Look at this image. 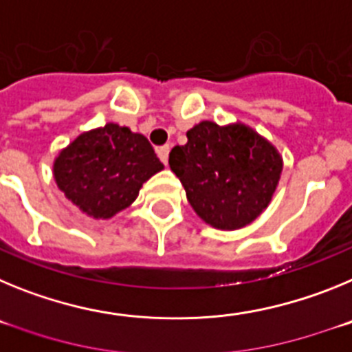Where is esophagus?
Wrapping results in <instances>:
<instances>
[{
    "mask_svg": "<svg viewBox=\"0 0 352 352\" xmlns=\"http://www.w3.org/2000/svg\"><path fill=\"white\" fill-rule=\"evenodd\" d=\"M169 151H170L169 144L160 146V148H157V155H158V158H160V160L164 162V164H166V166H167V160H169Z\"/></svg>",
    "mask_w": 352,
    "mask_h": 352,
    "instance_id": "obj_1",
    "label": "esophagus"
}]
</instances>
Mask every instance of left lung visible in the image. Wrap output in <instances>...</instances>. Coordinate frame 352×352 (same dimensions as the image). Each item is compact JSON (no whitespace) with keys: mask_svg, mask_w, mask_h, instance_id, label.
Here are the masks:
<instances>
[{"mask_svg":"<svg viewBox=\"0 0 352 352\" xmlns=\"http://www.w3.org/2000/svg\"><path fill=\"white\" fill-rule=\"evenodd\" d=\"M186 138L170 149L169 166L195 213L220 231L254 222L280 179L284 162L275 146L243 123L201 121Z\"/></svg>","mask_w":352,"mask_h":352,"instance_id":"8db88e82","label":"left lung"}]
</instances>
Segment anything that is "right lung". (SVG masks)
I'll list each match as a JSON object with an SVG mask.
<instances>
[{"label":"right lung","instance_id":"add662e5","mask_svg":"<svg viewBox=\"0 0 352 352\" xmlns=\"http://www.w3.org/2000/svg\"><path fill=\"white\" fill-rule=\"evenodd\" d=\"M164 169L142 133L107 123L80 133L56 157V185L82 213L111 219L138 199L142 183Z\"/></svg>","mask_w":352,"mask_h":352}]
</instances>
